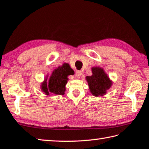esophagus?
<instances>
[{
    "label": "esophagus",
    "mask_w": 149,
    "mask_h": 149,
    "mask_svg": "<svg viewBox=\"0 0 149 149\" xmlns=\"http://www.w3.org/2000/svg\"><path fill=\"white\" fill-rule=\"evenodd\" d=\"M81 75H82V72L77 71L76 73H75V76H76L77 78H80Z\"/></svg>",
    "instance_id": "1"
}]
</instances>
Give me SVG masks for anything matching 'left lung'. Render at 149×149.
<instances>
[{
    "label": "left lung",
    "mask_w": 149,
    "mask_h": 149,
    "mask_svg": "<svg viewBox=\"0 0 149 149\" xmlns=\"http://www.w3.org/2000/svg\"><path fill=\"white\" fill-rule=\"evenodd\" d=\"M92 73L91 76L86 77L91 93L95 97L104 95L112 85V81L101 68H92Z\"/></svg>",
    "instance_id": "8db88e82"
}]
</instances>
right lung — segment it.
Segmentation results:
<instances>
[{"label": "right lung", "instance_id": "obj_1", "mask_svg": "<svg viewBox=\"0 0 149 149\" xmlns=\"http://www.w3.org/2000/svg\"><path fill=\"white\" fill-rule=\"evenodd\" d=\"M74 75V71L68 64H63L52 72L51 75L47 81V77L41 84V89L45 95H49L50 93L55 95H63L65 91V85L68 80V75Z\"/></svg>", "mask_w": 149, "mask_h": 149}]
</instances>
